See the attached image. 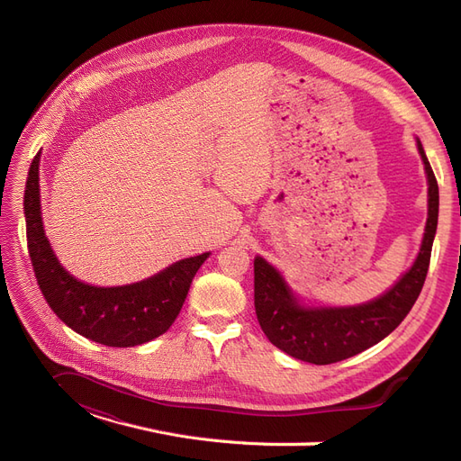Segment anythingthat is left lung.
Segmentation results:
<instances>
[{"label":"left lung","mask_w":461,"mask_h":461,"mask_svg":"<svg viewBox=\"0 0 461 461\" xmlns=\"http://www.w3.org/2000/svg\"><path fill=\"white\" fill-rule=\"evenodd\" d=\"M427 176V222L411 267L381 296L354 305H313L296 294L267 259H254V303L265 337L285 354L315 366L337 364L386 339L423 288L438 222V185L415 138Z\"/></svg>","instance_id":"8db88e82"}]
</instances>
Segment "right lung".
Returning <instances> with one entry per match:
<instances>
[{
  "label": "right lung",
  "mask_w": 461,
  "mask_h": 461,
  "mask_svg": "<svg viewBox=\"0 0 461 461\" xmlns=\"http://www.w3.org/2000/svg\"><path fill=\"white\" fill-rule=\"evenodd\" d=\"M40 153L24 186L26 242L36 281L53 313L82 337L113 348L146 344L169 330L183 308L194 275L212 256L205 252L171 263L138 283L95 286L68 273L55 256L41 221Z\"/></svg>",
  "instance_id": "add662e5"
}]
</instances>
